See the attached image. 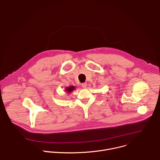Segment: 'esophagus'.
<instances>
[{
    "mask_svg": "<svg viewBox=\"0 0 160 160\" xmlns=\"http://www.w3.org/2000/svg\"><path fill=\"white\" fill-rule=\"evenodd\" d=\"M87 86H88V83H87V82H84V83H82V87L83 88H86Z\"/></svg>",
    "mask_w": 160,
    "mask_h": 160,
    "instance_id": "esophagus-1",
    "label": "esophagus"
}]
</instances>
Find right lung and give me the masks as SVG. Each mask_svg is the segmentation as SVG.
<instances>
[{"mask_svg":"<svg viewBox=\"0 0 160 160\" xmlns=\"http://www.w3.org/2000/svg\"><path fill=\"white\" fill-rule=\"evenodd\" d=\"M74 89H75V87H74V86H71V87H69V88H66V91L68 92H71L72 91H73Z\"/></svg>","mask_w":160,"mask_h":160,"instance_id":"add662e5","label":"right lung"}]
</instances>
